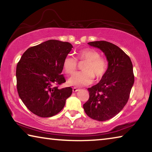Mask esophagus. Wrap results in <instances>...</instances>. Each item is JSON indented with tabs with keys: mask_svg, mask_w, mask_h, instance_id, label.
<instances>
[{
	"mask_svg": "<svg viewBox=\"0 0 152 152\" xmlns=\"http://www.w3.org/2000/svg\"><path fill=\"white\" fill-rule=\"evenodd\" d=\"M72 91H73V92H77L79 91V89L78 88H76V87H74V88H72Z\"/></svg>",
	"mask_w": 152,
	"mask_h": 152,
	"instance_id": "esophagus-1",
	"label": "esophagus"
}]
</instances>
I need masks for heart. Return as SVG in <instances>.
Listing matches in <instances>:
<instances>
[{"instance_id": "obj_1", "label": "heart", "mask_w": 152, "mask_h": 152, "mask_svg": "<svg viewBox=\"0 0 152 152\" xmlns=\"http://www.w3.org/2000/svg\"><path fill=\"white\" fill-rule=\"evenodd\" d=\"M79 61H86L83 65V71L74 73L68 80L71 86H82L92 84L94 77L97 80L102 78L106 74L108 63L106 59L101 57L100 53L91 48L83 49L78 51L77 59L74 56L68 55L64 58L62 63L65 72L72 74L78 67Z\"/></svg>"}]
</instances>
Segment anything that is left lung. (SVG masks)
<instances>
[{
  "label": "left lung",
  "mask_w": 152,
  "mask_h": 152,
  "mask_svg": "<svg viewBox=\"0 0 152 152\" xmlns=\"http://www.w3.org/2000/svg\"><path fill=\"white\" fill-rule=\"evenodd\" d=\"M104 53L109 64L99 83L88 88L89 99L83 104L91 119L104 121L117 115L125 106L134 83L133 64L121 49L105 41L88 42Z\"/></svg>",
  "instance_id": "8db88e82"
}]
</instances>
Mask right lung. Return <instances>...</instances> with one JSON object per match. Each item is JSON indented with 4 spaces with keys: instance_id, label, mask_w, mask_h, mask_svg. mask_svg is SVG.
<instances>
[{
    "instance_id": "1",
    "label": "right lung",
    "mask_w": 152,
    "mask_h": 152,
    "mask_svg": "<svg viewBox=\"0 0 152 152\" xmlns=\"http://www.w3.org/2000/svg\"><path fill=\"white\" fill-rule=\"evenodd\" d=\"M72 48L68 42L51 39L28 48L20 58L16 69L17 92L33 114L54 116L70 96L71 87H58L66 82L62 63Z\"/></svg>"
}]
</instances>
